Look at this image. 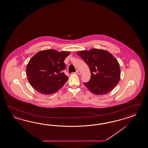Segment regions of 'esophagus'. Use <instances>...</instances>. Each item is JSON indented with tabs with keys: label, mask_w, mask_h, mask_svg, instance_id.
Masks as SVG:
<instances>
[{
	"label": "esophagus",
	"mask_w": 148,
	"mask_h": 148,
	"mask_svg": "<svg viewBox=\"0 0 148 148\" xmlns=\"http://www.w3.org/2000/svg\"><path fill=\"white\" fill-rule=\"evenodd\" d=\"M76 73H77V74H79V75H81V74H82L81 72V71H78V70L76 71Z\"/></svg>",
	"instance_id": "34e87169"
}]
</instances>
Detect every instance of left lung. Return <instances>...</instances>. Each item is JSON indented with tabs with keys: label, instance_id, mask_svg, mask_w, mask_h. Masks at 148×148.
Here are the masks:
<instances>
[{
	"label": "left lung",
	"instance_id": "left-lung-1",
	"mask_svg": "<svg viewBox=\"0 0 148 148\" xmlns=\"http://www.w3.org/2000/svg\"><path fill=\"white\" fill-rule=\"evenodd\" d=\"M76 54L85 61L90 69V81L84 84L91 92L98 95L108 94L119 83L120 65L109 52L92 49L79 51Z\"/></svg>",
	"mask_w": 148,
	"mask_h": 148
}]
</instances>
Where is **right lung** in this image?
I'll return each instance as SVG.
<instances>
[{"instance_id":"add662e5","label":"right lung","mask_w":148,"mask_h":148,"mask_svg":"<svg viewBox=\"0 0 148 148\" xmlns=\"http://www.w3.org/2000/svg\"><path fill=\"white\" fill-rule=\"evenodd\" d=\"M69 54V51L49 49L35 54L26 67V75L33 88L45 95L59 90L68 80L63 71L66 68L64 61Z\"/></svg>"}]
</instances>
